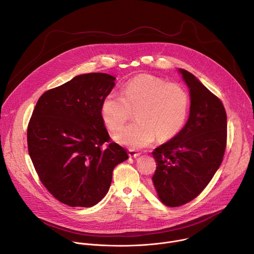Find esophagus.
<instances>
[{
  "mask_svg": "<svg viewBox=\"0 0 254 254\" xmlns=\"http://www.w3.org/2000/svg\"><path fill=\"white\" fill-rule=\"evenodd\" d=\"M139 154H140V153H139L138 151L134 150V149H128V155H129L130 157H137Z\"/></svg>",
  "mask_w": 254,
  "mask_h": 254,
  "instance_id": "obj_1",
  "label": "esophagus"
}]
</instances>
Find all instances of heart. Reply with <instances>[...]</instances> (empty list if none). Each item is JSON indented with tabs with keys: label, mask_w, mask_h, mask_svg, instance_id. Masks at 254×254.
Wrapping results in <instances>:
<instances>
[{
	"label": "heart",
	"mask_w": 254,
	"mask_h": 254,
	"mask_svg": "<svg viewBox=\"0 0 254 254\" xmlns=\"http://www.w3.org/2000/svg\"><path fill=\"white\" fill-rule=\"evenodd\" d=\"M189 105V93L182 84L141 73L125 84L123 96L109 93L102 102L101 114L107 127L118 130L135 111L137 122L126 127L115 138L131 148H141L156 136L159 140L175 137L186 123Z\"/></svg>",
	"instance_id": "heart-1"
}]
</instances>
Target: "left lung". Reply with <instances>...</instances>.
Returning a JSON list of instances; mask_svg holds the SVG:
<instances>
[{
    "instance_id": "1",
    "label": "left lung",
    "mask_w": 254,
    "mask_h": 254,
    "mask_svg": "<svg viewBox=\"0 0 254 254\" xmlns=\"http://www.w3.org/2000/svg\"><path fill=\"white\" fill-rule=\"evenodd\" d=\"M190 89L187 124L151 153L156 162L152 184L160 201L170 207L195 198L219 168L226 145V113L220 100L190 71L179 68Z\"/></svg>"
}]
</instances>
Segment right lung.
<instances>
[{
	"label": "right lung",
	"instance_id": "add662e5",
	"mask_svg": "<svg viewBox=\"0 0 254 254\" xmlns=\"http://www.w3.org/2000/svg\"><path fill=\"white\" fill-rule=\"evenodd\" d=\"M116 77L79 74L41 96L28 126L29 154L46 189L69 206L91 207L108 193L113 171L128 158L110 142L101 114Z\"/></svg>",
	"mask_w": 254,
	"mask_h": 254
}]
</instances>
